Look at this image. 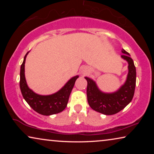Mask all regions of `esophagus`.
I'll use <instances>...</instances> for the list:
<instances>
[{
	"instance_id": "34e87169",
	"label": "esophagus",
	"mask_w": 154,
	"mask_h": 154,
	"mask_svg": "<svg viewBox=\"0 0 154 154\" xmlns=\"http://www.w3.org/2000/svg\"><path fill=\"white\" fill-rule=\"evenodd\" d=\"M85 73H87V72H86V71H83V74H85Z\"/></svg>"
}]
</instances>
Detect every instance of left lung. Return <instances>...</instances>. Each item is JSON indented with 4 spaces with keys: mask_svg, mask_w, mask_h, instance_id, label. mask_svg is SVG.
<instances>
[{
    "mask_svg": "<svg viewBox=\"0 0 154 154\" xmlns=\"http://www.w3.org/2000/svg\"><path fill=\"white\" fill-rule=\"evenodd\" d=\"M121 57L128 63V73L125 83L117 91L105 93L99 89L93 80H87V97L90 106L93 110L104 115H113L123 109L133 98L136 85V68L130 54L122 50Z\"/></svg>",
    "mask_w": 154,
    "mask_h": 154,
    "instance_id": "8db88e82",
    "label": "left lung"
}]
</instances>
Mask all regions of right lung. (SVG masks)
<instances>
[{"mask_svg": "<svg viewBox=\"0 0 154 154\" xmlns=\"http://www.w3.org/2000/svg\"><path fill=\"white\" fill-rule=\"evenodd\" d=\"M28 53L29 52L24 56L20 69V86L23 97L33 110L41 115L50 116L62 112L67 106L69 95L79 75L71 78L64 87L55 93L50 95L38 94L28 87L25 79V61Z\"/></svg>", "mask_w": 154, "mask_h": 154, "instance_id": "obj_1", "label": "right lung"}]
</instances>
